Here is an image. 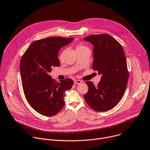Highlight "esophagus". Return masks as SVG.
I'll return each mask as SVG.
<instances>
[{
  "mask_svg": "<svg viewBox=\"0 0 150 150\" xmlns=\"http://www.w3.org/2000/svg\"><path fill=\"white\" fill-rule=\"evenodd\" d=\"M74 83L76 84H80L81 83V81L80 80H74Z\"/></svg>",
  "mask_w": 150,
  "mask_h": 150,
  "instance_id": "esophagus-1",
  "label": "esophagus"
}]
</instances>
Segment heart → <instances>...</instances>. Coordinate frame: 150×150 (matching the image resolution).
I'll list each match as a JSON object with an SVG mask.
<instances>
[{"mask_svg": "<svg viewBox=\"0 0 150 150\" xmlns=\"http://www.w3.org/2000/svg\"><path fill=\"white\" fill-rule=\"evenodd\" d=\"M84 48H87L85 47L84 45L80 44V45H77V47H76V51L80 50H83V49H84ZM61 57H62V55L60 56V58H61Z\"/></svg>", "mask_w": 150, "mask_h": 150, "instance_id": "heart-1", "label": "heart"}]
</instances>
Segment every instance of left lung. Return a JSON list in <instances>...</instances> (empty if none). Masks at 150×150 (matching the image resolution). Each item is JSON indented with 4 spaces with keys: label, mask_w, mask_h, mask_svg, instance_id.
I'll list each match as a JSON object with an SVG mask.
<instances>
[{
    "label": "left lung",
    "mask_w": 150,
    "mask_h": 150,
    "mask_svg": "<svg viewBox=\"0 0 150 150\" xmlns=\"http://www.w3.org/2000/svg\"><path fill=\"white\" fill-rule=\"evenodd\" d=\"M84 40L93 45L92 68L101 75L98 86L86 81L88 90L84 95L94 110L105 112L114 108L122 98L128 80L126 57L122 47L108 34L92 35Z\"/></svg>",
    "instance_id": "8db88e82"
}]
</instances>
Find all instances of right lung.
<instances>
[{
	"instance_id": "right-lung-1",
	"label": "right lung",
	"mask_w": 150,
	"mask_h": 150,
	"mask_svg": "<svg viewBox=\"0 0 150 150\" xmlns=\"http://www.w3.org/2000/svg\"><path fill=\"white\" fill-rule=\"evenodd\" d=\"M73 38L48 37L33 42L21 58L20 72L23 92L31 106L39 113L51 116L65 104V92L73 81L69 78L54 81L50 73L59 66L58 52Z\"/></svg>"
}]
</instances>
